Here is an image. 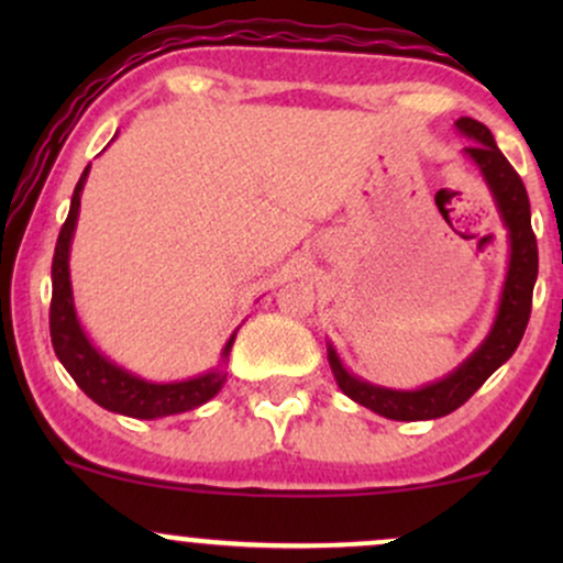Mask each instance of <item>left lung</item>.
<instances>
[{"mask_svg":"<svg viewBox=\"0 0 563 563\" xmlns=\"http://www.w3.org/2000/svg\"><path fill=\"white\" fill-rule=\"evenodd\" d=\"M455 126L474 140V145H468L466 153L482 169L508 228L510 264L506 288H503L500 309H497V320L487 341L455 373L418 391L380 389V386H371L365 380L349 376L333 349H328V360H331L333 376L339 380L341 391L352 397L354 402L371 407L378 416L391 418V421H429V418L448 416L463 402H468L471 394L479 389L484 380L516 352L521 335L527 331L529 312H532V288L538 280V238H534L532 219H529L527 187L521 183L519 172L508 164L500 147L495 145L493 132L487 126L476 119H468V115L457 119Z\"/></svg>","mask_w":563,"mask_h":563,"instance_id":"1","label":"left lung"}]
</instances>
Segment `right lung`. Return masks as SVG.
Wrapping results in <instances>:
<instances>
[{
    "mask_svg": "<svg viewBox=\"0 0 563 563\" xmlns=\"http://www.w3.org/2000/svg\"><path fill=\"white\" fill-rule=\"evenodd\" d=\"M89 166L76 183L74 198H70V211L63 222L60 235L55 243L53 256V301H49V335H53V346L57 360L76 380V386L95 399L97 405L106 410L121 412L129 418H164L174 416V412L192 410V407L209 402L214 394L222 389L224 373H206V376L179 380V384H151L142 380L132 373L121 371L113 363H108L97 349L89 344L84 335L79 320L74 312V296H70V280H68V245L70 235H74L76 217H79V198L84 179H87ZM232 341L224 346V357L230 354Z\"/></svg>",
    "mask_w": 563,
    "mask_h": 563,
    "instance_id": "obj_1",
    "label": "right lung"
}]
</instances>
